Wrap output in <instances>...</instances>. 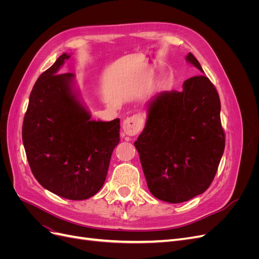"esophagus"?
I'll list each match as a JSON object with an SVG mask.
<instances>
[{"label":"esophagus","mask_w":259,"mask_h":259,"mask_svg":"<svg viewBox=\"0 0 259 259\" xmlns=\"http://www.w3.org/2000/svg\"><path fill=\"white\" fill-rule=\"evenodd\" d=\"M143 123L144 122H143L142 116L133 115V116L127 117V119L124 120V122L122 124V128L126 135L135 136L140 131H142Z\"/></svg>","instance_id":"obj_1"}]
</instances>
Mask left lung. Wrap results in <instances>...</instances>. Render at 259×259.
I'll return each mask as SVG.
<instances>
[{
  "label": "left lung",
  "mask_w": 259,
  "mask_h": 259,
  "mask_svg": "<svg viewBox=\"0 0 259 259\" xmlns=\"http://www.w3.org/2000/svg\"><path fill=\"white\" fill-rule=\"evenodd\" d=\"M186 61L204 73L191 53ZM145 128L135 142L149 190L156 199L182 203L204 192L225 150L221 100L204 74L182 91L161 92L146 105Z\"/></svg>",
  "instance_id": "obj_1"
}]
</instances>
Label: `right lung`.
Instances as JSON below:
<instances>
[{
  "mask_svg": "<svg viewBox=\"0 0 259 259\" xmlns=\"http://www.w3.org/2000/svg\"><path fill=\"white\" fill-rule=\"evenodd\" d=\"M65 53L36 80L22 124V143L35 179L68 200H86L105 184L120 119L92 120L73 73L59 74Z\"/></svg>",
  "mask_w": 259,
  "mask_h": 259,
  "instance_id": "obj_1",
  "label": "right lung"
}]
</instances>
